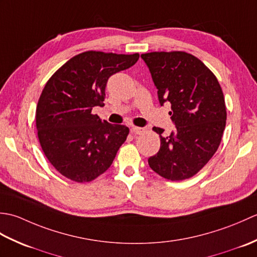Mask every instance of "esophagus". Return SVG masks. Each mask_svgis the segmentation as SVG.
<instances>
[{"instance_id": "esophagus-1", "label": "esophagus", "mask_w": 257, "mask_h": 257, "mask_svg": "<svg viewBox=\"0 0 257 257\" xmlns=\"http://www.w3.org/2000/svg\"><path fill=\"white\" fill-rule=\"evenodd\" d=\"M146 132L145 128H140V127H133L132 128V133L135 135H143Z\"/></svg>"}]
</instances>
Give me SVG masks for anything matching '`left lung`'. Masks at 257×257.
Masks as SVG:
<instances>
[{
	"instance_id": "obj_1",
	"label": "left lung",
	"mask_w": 257,
	"mask_h": 257,
	"mask_svg": "<svg viewBox=\"0 0 257 257\" xmlns=\"http://www.w3.org/2000/svg\"><path fill=\"white\" fill-rule=\"evenodd\" d=\"M158 89L160 105L171 103L176 129L160 135V149L149 167L171 181L198 173L221 143L226 122L224 96L216 77L199 58L185 52H152L141 55Z\"/></svg>"
}]
</instances>
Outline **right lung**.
Wrapping results in <instances>:
<instances>
[{
    "instance_id": "1",
    "label": "right lung",
    "mask_w": 257,
    "mask_h": 257,
    "mask_svg": "<svg viewBox=\"0 0 257 257\" xmlns=\"http://www.w3.org/2000/svg\"><path fill=\"white\" fill-rule=\"evenodd\" d=\"M138 59V53L88 51L70 58L46 83L36 107L38 140L64 177L89 182L111 166L129 128L109 123L91 110L103 105L109 77Z\"/></svg>"
}]
</instances>
